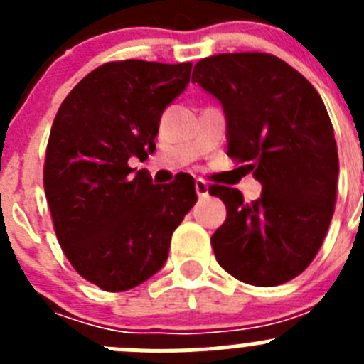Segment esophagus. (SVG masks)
<instances>
[{
    "mask_svg": "<svg viewBox=\"0 0 364 364\" xmlns=\"http://www.w3.org/2000/svg\"><path fill=\"white\" fill-rule=\"evenodd\" d=\"M195 189H197V195L198 197H205L208 193H210V186H208V182L202 178H197L195 180Z\"/></svg>",
    "mask_w": 364,
    "mask_h": 364,
    "instance_id": "1",
    "label": "esophagus"
}]
</instances>
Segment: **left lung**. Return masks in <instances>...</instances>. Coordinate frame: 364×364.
Masks as SVG:
<instances>
[{"mask_svg":"<svg viewBox=\"0 0 364 364\" xmlns=\"http://www.w3.org/2000/svg\"><path fill=\"white\" fill-rule=\"evenodd\" d=\"M191 82L222 104L228 156L262 184L253 202L239 189L210 188L228 210L211 237L217 262L253 286L291 281L319 252L336 205L339 156L319 92L264 53L204 58Z\"/></svg>","mask_w":364,"mask_h":364,"instance_id":"obj_1","label":"left lung"}]
</instances>
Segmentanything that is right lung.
Wrapping results in <instances>:
<instances>
[{
	"label": "right lung",
	"mask_w": 364,
	"mask_h": 364,
	"mask_svg": "<svg viewBox=\"0 0 364 364\" xmlns=\"http://www.w3.org/2000/svg\"><path fill=\"white\" fill-rule=\"evenodd\" d=\"M191 63L125 60L89 73L58 109L45 154V197L73 268L105 291L159 272L171 235L197 202L191 176L154 186L146 169L164 109L189 83Z\"/></svg>",
	"instance_id": "right-lung-1"
}]
</instances>
